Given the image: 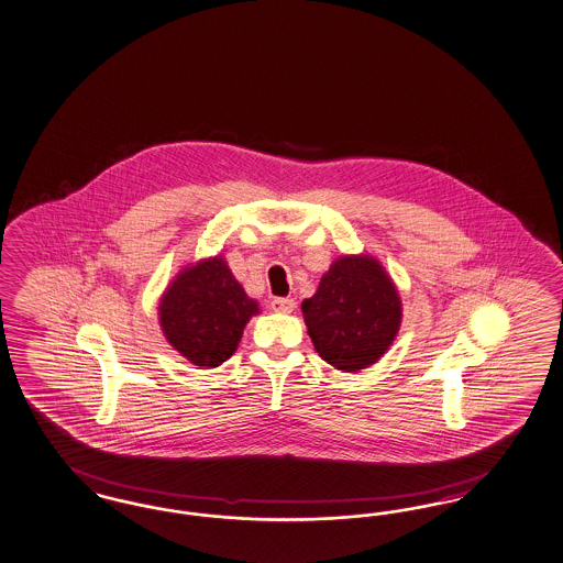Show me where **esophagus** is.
<instances>
[{"label": "esophagus", "instance_id": "esophagus-1", "mask_svg": "<svg viewBox=\"0 0 563 563\" xmlns=\"http://www.w3.org/2000/svg\"><path fill=\"white\" fill-rule=\"evenodd\" d=\"M271 308L278 314H291L295 310V301L289 297H274L271 301Z\"/></svg>", "mask_w": 563, "mask_h": 563}]
</instances>
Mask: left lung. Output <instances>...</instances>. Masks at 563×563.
I'll return each instance as SVG.
<instances>
[{"mask_svg": "<svg viewBox=\"0 0 563 563\" xmlns=\"http://www.w3.org/2000/svg\"><path fill=\"white\" fill-rule=\"evenodd\" d=\"M301 312L320 358L356 373L389 350L402 322V301L375 257L341 255Z\"/></svg>", "mask_w": 563, "mask_h": 563, "instance_id": "obj_1", "label": "left lung"}]
</instances>
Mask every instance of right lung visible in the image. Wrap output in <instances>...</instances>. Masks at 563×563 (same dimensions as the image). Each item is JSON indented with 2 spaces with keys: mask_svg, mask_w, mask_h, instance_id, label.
I'll list each match as a JSON object with an SVG mask.
<instances>
[{
  "mask_svg": "<svg viewBox=\"0 0 563 563\" xmlns=\"http://www.w3.org/2000/svg\"><path fill=\"white\" fill-rule=\"evenodd\" d=\"M257 312V301L232 276L224 257L216 255L186 266L169 283L158 303V322L186 361L216 368L236 352L245 324Z\"/></svg>",
  "mask_w": 563,
  "mask_h": 563,
  "instance_id": "add662e5",
  "label": "right lung"
}]
</instances>
